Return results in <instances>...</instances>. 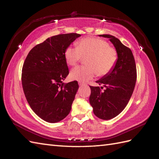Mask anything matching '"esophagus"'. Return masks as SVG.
Listing matches in <instances>:
<instances>
[{
  "mask_svg": "<svg viewBox=\"0 0 159 159\" xmlns=\"http://www.w3.org/2000/svg\"><path fill=\"white\" fill-rule=\"evenodd\" d=\"M79 85H80V86H84V85H85V84L81 83V82H79Z\"/></svg>",
  "mask_w": 159,
  "mask_h": 159,
  "instance_id": "esophagus-1",
  "label": "esophagus"
}]
</instances>
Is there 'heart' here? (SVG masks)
Wrapping results in <instances>:
<instances>
[{
    "mask_svg": "<svg viewBox=\"0 0 159 159\" xmlns=\"http://www.w3.org/2000/svg\"><path fill=\"white\" fill-rule=\"evenodd\" d=\"M77 47L69 46L65 50L67 64L75 66L87 57V66H79L71 71L72 80L85 82L92 79L96 73L103 76L110 73L116 64L117 53L104 40L98 38H85L77 43Z\"/></svg>",
    "mask_w": 159,
    "mask_h": 159,
    "instance_id": "1",
    "label": "heart"
}]
</instances>
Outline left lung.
<instances>
[{
	"instance_id": "1",
	"label": "left lung",
	"mask_w": 159,
	"mask_h": 159,
	"mask_svg": "<svg viewBox=\"0 0 159 159\" xmlns=\"http://www.w3.org/2000/svg\"><path fill=\"white\" fill-rule=\"evenodd\" d=\"M99 36L109 38L116 49L117 60L109 74L96 81L99 85H103L105 89L102 91L99 87L89 86V103L96 116L109 120L117 116L127 106L135 86L137 69L130 48L113 36L103 34Z\"/></svg>"
}]
</instances>
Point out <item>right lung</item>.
<instances>
[{"label":"right lung","mask_w":159,"mask_h":159,"mask_svg":"<svg viewBox=\"0 0 159 159\" xmlns=\"http://www.w3.org/2000/svg\"><path fill=\"white\" fill-rule=\"evenodd\" d=\"M81 35L52 36L29 52L22 70V84L28 104L38 117L57 123L68 115L79 88L77 81H63L69 74L64 53Z\"/></svg>","instance_id":"obj_1"}]
</instances>
